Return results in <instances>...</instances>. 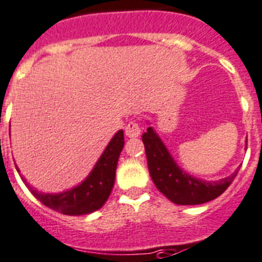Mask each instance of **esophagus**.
<instances>
[{"mask_svg": "<svg viewBox=\"0 0 262 262\" xmlns=\"http://www.w3.org/2000/svg\"><path fill=\"white\" fill-rule=\"evenodd\" d=\"M125 134L129 138H134V137H138L141 134V126H139L138 121H130V123L126 125L125 128Z\"/></svg>", "mask_w": 262, "mask_h": 262, "instance_id": "esophagus-1", "label": "esophagus"}]
</instances>
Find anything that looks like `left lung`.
<instances>
[{
	"mask_svg": "<svg viewBox=\"0 0 262 262\" xmlns=\"http://www.w3.org/2000/svg\"><path fill=\"white\" fill-rule=\"evenodd\" d=\"M147 158L148 170L155 186L170 202L180 205H195L211 202L219 198L230 186L238 170L224 180L208 182L195 178L181 170L168 152L164 143L156 136L154 129L147 128L142 134Z\"/></svg>",
	"mask_w": 262,
	"mask_h": 262,
	"instance_id": "1",
	"label": "left lung"
}]
</instances>
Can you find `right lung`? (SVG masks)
I'll return each instance as SVG.
<instances>
[{
    "mask_svg": "<svg viewBox=\"0 0 262 262\" xmlns=\"http://www.w3.org/2000/svg\"><path fill=\"white\" fill-rule=\"evenodd\" d=\"M124 147V132L119 130L114 138L110 141L106 150L102 154L94 169L89 177L80 183L79 186L73 187L62 194H43L36 191L26 181V186L37 198L43 205L54 211L70 216H81L92 213L102 208L108 199L115 183L117 160ZM16 167V165H15ZM18 169V168H16ZM19 172V169H18Z\"/></svg>",
    "mask_w": 262,
    "mask_h": 262,
    "instance_id": "right-lung-1",
    "label": "right lung"
}]
</instances>
